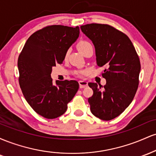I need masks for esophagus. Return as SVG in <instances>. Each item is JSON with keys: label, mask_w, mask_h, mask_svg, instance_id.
Listing matches in <instances>:
<instances>
[{"label": "esophagus", "mask_w": 156, "mask_h": 156, "mask_svg": "<svg viewBox=\"0 0 156 156\" xmlns=\"http://www.w3.org/2000/svg\"><path fill=\"white\" fill-rule=\"evenodd\" d=\"M79 86H80V88H85L88 86V82L85 81V80H80L79 82Z\"/></svg>", "instance_id": "obj_1"}]
</instances>
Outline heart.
<instances>
[{
	"label": "heart",
	"mask_w": 156,
	"mask_h": 156,
	"mask_svg": "<svg viewBox=\"0 0 156 156\" xmlns=\"http://www.w3.org/2000/svg\"><path fill=\"white\" fill-rule=\"evenodd\" d=\"M90 47H92V44H91L90 42H87V41H81V42H80L78 44V51H79L80 53H82V54H83L84 52H85L89 48H90ZM80 73H81V74H83V73L81 72Z\"/></svg>",
	"instance_id": "obj_1"
}]
</instances>
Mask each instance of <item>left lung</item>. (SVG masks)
Listing matches in <instances>:
<instances>
[{"label": "left lung", "mask_w": 156, "mask_h": 156, "mask_svg": "<svg viewBox=\"0 0 156 156\" xmlns=\"http://www.w3.org/2000/svg\"><path fill=\"white\" fill-rule=\"evenodd\" d=\"M95 48L96 62L105 66L104 87L89 83L93 95L88 99L91 112L102 120H111L130 104L138 89L141 64L130 39L122 32L105 24L80 26Z\"/></svg>", "instance_id": "1"}]
</instances>
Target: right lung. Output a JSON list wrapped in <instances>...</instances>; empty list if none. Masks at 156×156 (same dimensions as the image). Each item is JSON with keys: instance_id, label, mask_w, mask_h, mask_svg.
I'll use <instances>...</instances> for the list:
<instances>
[{"instance_id": "1", "label": "right lung", "mask_w": 156, "mask_h": 156, "mask_svg": "<svg viewBox=\"0 0 156 156\" xmlns=\"http://www.w3.org/2000/svg\"><path fill=\"white\" fill-rule=\"evenodd\" d=\"M79 34L78 26H47L28 39L19 55L20 87L28 104L44 118L64 114L79 88L76 80H55L53 84L51 77L52 67L63 62Z\"/></svg>"}]
</instances>
